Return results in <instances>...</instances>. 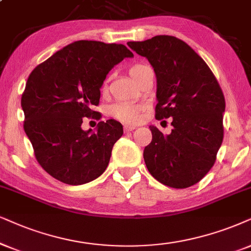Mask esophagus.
Masks as SVG:
<instances>
[{
	"label": "esophagus",
	"mask_w": 251,
	"mask_h": 251,
	"mask_svg": "<svg viewBox=\"0 0 251 251\" xmlns=\"http://www.w3.org/2000/svg\"><path fill=\"white\" fill-rule=\"evenodd\" d=\"M134 128H135L134 126L125 125V126H124V132H131V131H133V129H134Z\"/></svg>",
	"instance_id": "1"
}]
</instances>
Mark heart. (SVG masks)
I'll list each match as a JSON object with an SVG mask.
<instances>
[{
	"label": "heart",
	"mask_w": 251,
	"mask_h": 251,
	"mask_svg": "<svg viewBox=\"0 0 251 251\" xmlns=\"http://www.w3.org/2000/svg\"><path fill=\"white\" fill-rule=\"evenodd\" d=\"M146 67L144 65H134L129 68V75L132 76L133 80H138V76L140 72ZM107 80L104 82L103 89H106ZM142 110L140 104H132V103H116L110 107V115L116 118L119 122L125 124H134L138 122L139 113Z\"/></svg>",
	"instance_id": "b5f03b06"
}]
</instances>
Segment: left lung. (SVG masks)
I'll list each match as a JSON object with an SVG mask.
<instances>
[{"instance_id":"left-lung-1","label":"left lung","mask_w":251,"mask_h":251,"mask_svg":"<svg viewBox=\"0 0 251 251\" xmlns=\"http://www.w3.org/2000/svg\"><path fill=\"white\" fill-rule=\"evenodd\" d=\"M127 45L154 68L155 118H173L168 135L149 126L153 139L144 151L147 169L164 185L189 188L211 170L223 144V90L204 60L178 38L155 36Z\"/></svg>"}]
</instances>
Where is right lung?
Returning a JSON list of instances; mask_svg holds the SVG:
<instances>
[{
	"instance_id": "add662e5",
	"label": "right lung",
	"mask_w": 251,
	"mask_h": 251,
	"mask_svg": "<svg viewBox=\"0 0 251 251\" xmlns=\"http://www.w3.org/2000/svg\"><path fill=\"white\" fill-rule=\"evenodd\" d=\"M133 53L122 44L78 40L58 50L31 72L22 95L24 131L43 169L60 182L81 185L96 179L109 164L113 145L123 135L115 119L83 131V119H100L106 75Z\"/></svg>"
}]
</instances>
